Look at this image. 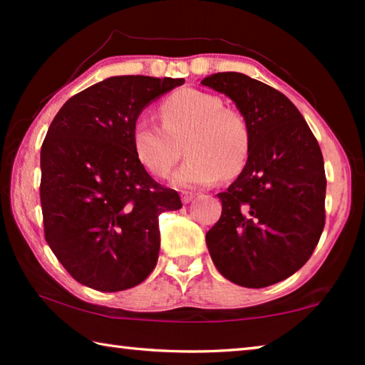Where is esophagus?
I'll list each match as a JSON object with an SVG mask.
<instances>
[{"mask_svg": "<svg viewBox=\"0 0 365 365\" xmlns=\"http://www.w3.org/2000/svg\"><path fill=\"white\" fill-rule=\"evenodd\" d=\"M195 193H190V191H183L182 193V202L183 205H188V202H191L195 200Z\"/></svg>", "mask_w": 365, "mask_h": 365, "instance_id": "34e87169", "label": "esophagus"}]
</instances>
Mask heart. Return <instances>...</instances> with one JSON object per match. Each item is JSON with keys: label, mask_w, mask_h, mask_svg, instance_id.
<instances>
[{"label": "heart", "mask_w": 365, "mask_h": 365, "mask_svg": "<svg viewBox=\"0 0 365 365\" xmlns=\"http://www.w3.org/2000/svg\"><path fill=\"white\" fill-rule=\"evenodd\" d=\"M163 125L138 115L132 127V146L153 175L168 177L185 138L187 160L172 182L178 187H206L220 177L242 174L251 151V133L245 117L224 108L219 96L196 88L169 95L159 108Z\"/></svg>", "instance_id": "heart-1"}]
</instances>
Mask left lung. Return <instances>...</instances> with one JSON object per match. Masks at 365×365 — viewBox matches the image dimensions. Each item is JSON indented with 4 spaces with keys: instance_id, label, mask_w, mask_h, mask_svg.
<instances>
[{
    "instance_id": "left-lung-1",
    "label": "left lung",
    "mask_w": 365,
    "mask_h": 365,
    "mask_svg": "<svg viewBox=\"0 0 365 365\" xmlns=\"http://www.w3.org/2000/svg\"><path fill=\"white\" fill-rule=\"evenodd\" d=\"M230 98L251 133L242 174L219 193L222 215L206 233L227 280L264 288L288 279L311 257L325 225V169L301 113L272 86L240 72L201 80Z\"/></svg>"
}]
</instances>
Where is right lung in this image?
Wrapping results in <instances>:
<instances>
[{
    "mask_svg": "<svg viewBox=\"0 0 365 365\" xmlns=\"http://www.w3.org/2000/svg\"><path fill=\"white\" fill-rule=\"evenodd\" d=\"M183 78L117 76L67 100L40 153L45 238L66 270L98 292L137 287L159 256V214L182 207L132 146L143 109Z\"/></svg>",
    "mask_w": 365,
    "mask_h": 365,
    "instance_id": "add662e5",
    "label": "right lung"
}]
</instances>
